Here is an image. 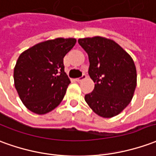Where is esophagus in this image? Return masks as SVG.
Listing matches in <instances>:
<instances>
[{
	"label": "esophagus",
	"mask_w": 156,
	"mask_h": 156,
	"mask_svg": "<svg viewBox=\"0 0 156 156\" xmlns=\"http://www.w3.org/2000/svg\"><path fill=\"white\" fill-rule=\"evenodd\" d=\"M86 78H87V76H86L85 74H83V76H82V77H80V78H76V81H77V82H81V81H83V80H84Z\"/></svg>",
	"instance_id": "obj_1"
}]
</instances>
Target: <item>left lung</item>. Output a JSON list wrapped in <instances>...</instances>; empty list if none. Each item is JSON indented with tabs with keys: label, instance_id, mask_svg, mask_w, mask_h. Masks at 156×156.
Returning a JSON list of instances; mask_svg holds the SVG:
<instances>
[{
	"label": "left lung",
	"instance_id": "left-lung-1",
	"mask_svg": "<svg viewBox=\"0 0 156 156\" xmlns=\"http://www.w3.org/2000/svg\"><path fill=\"white\" fill-rule=\"evenodd\" d=\"M88 53L89 74L94 83L86 103L98 116L111 118L120 114L131 102L137 85L134 62L114 40L94 36L78 40Z\"/></svg>",
	"mask_w": 156,
	"mask_h": 156
}]
</instances>
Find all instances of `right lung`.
Listing matches in <instances>:
<instances>
[{
	"mask_svg": "<svg viewBox=\"0 0 156 156\" xmlns=\"http://www.w3.org/2000/svg\"><path fill=\"white\" fill-rule=\"evenodd\" d=\"M77 42L57 38L40 42L19 55L13 72L14 85L26 108L44 115L57 107L71 81L63 58Z\"/></svg>",
	"mask_w": 156,
	"mask_h": 156,
	"instance_id": "right-lung-1",
	"label": "right lung"
}]
</instances>
